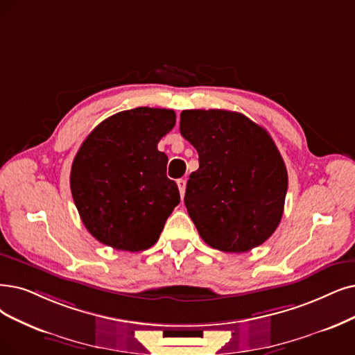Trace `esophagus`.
<instances>
[{
    "instance_id": "1",
    "label": "esophagus",
    "mask_w": 355,
    "mask_h": 355,
    "mask_svg": "<svg viewBox=\"0 0 355 355\" xmlns=\"http://www.w3.org/2000/svg\"><path fill=\"white\" fill-rule=\"evenodd\" d=\"M178 188H179L180 196H182V198L185 196V189H187V180H185V179H179V180H178Z\"/></svg>"
}]
</instances>
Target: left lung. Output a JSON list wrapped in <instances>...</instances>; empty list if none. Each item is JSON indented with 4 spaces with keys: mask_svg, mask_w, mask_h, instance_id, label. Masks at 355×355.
<instances>
[{
    "mask_svg": "<svg viewBox=\"0 0 355 355\" xmlns=\"http://www.w3.org/2000/svg\"><path fill=\"white\" fill-rule=\"evenodd\" d=\"M180 134L200 160L185 205L204 242L230 253L262 245L281 221L288 187L271 135L242 113L223 109L183 110Z\"/></svg>",
    "mask_w": 355,
    "mask_h": 355,
    "instance_id": "8db88e82",
    "label": "left lung"
}]
</instances>
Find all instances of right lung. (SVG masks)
<instances>
[{
	"label": "right lung",
	"instance_id": "right-lung-1",
	"mask_svg": "<svg viewBox=\"0 0 355 355\" xmlns=\"http://www.w3.org/2000/svg\"><path fill=\"white\" fill-rule=\"evenodd\" d=\"M176 123L172 109L135 107L112 115L84 139L69 185L83 224L98 242L139 252L157 242L180 202L166 176L159 141Z\"/></svg>",
	"mask_w": 355,
	"mask_h": 355
}]
</instances>
